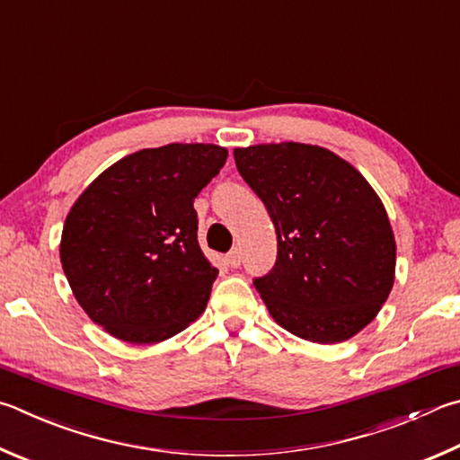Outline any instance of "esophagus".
Instances as JSON below:
<instances>
[{
  "mask_svg": "<svg viewBox=\"0 0 460 460\" xmlns=\"http://www.w3.org/2000/svg\"><path fill=\"white\" fill-rule=\"evenodd\" d=\"M225 261H227L229 267H239L241 265V252H239V249H231L227 257H225Z\"/></svg>",
  "mask_w": 460,
  "mask_h": 460,
  "instance_id": "34e87169",
  "label": "esophagus"
}]
</instances>
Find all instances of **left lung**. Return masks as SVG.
I'll use <instances>...</instances> for the list:
<instances>
[{"label": "left lung", "mask_w": 460, "mask_h": 460, "mask_svg": "<svg viewBox=\"0 0 460 460\" xmlns=\"http://www.w3.org/2000/svg\"><path fill=\"white\" fill-rule=\"evenodd\" d=\"M233 156L278 233V261L253 281L273 320L315 344L356 336L394 286L396 241L380 197L317 145H253Z\"/></svg>", "instance_id": "left-lung-1"}]
</instances>
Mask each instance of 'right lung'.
Returning <instances> with one entry per match:
<instances>
[{"instance_id": "right-lung-1", "label": "right lung", "mask_w": 460, "mask_h": 460, "mask_svg": "<svg viewBox=\"0 0 460 460\" xmlns=\"http://www.w3.org/2000/svg\"><path fill=\"white\" fill-rule=\"evenodd\" d=\"M227 148L172 143L108 166L66 217L60 261L94 323L128 344H156L205 312L215 267L197 241L195 197Z\"/></svg>"}]
</instances>
